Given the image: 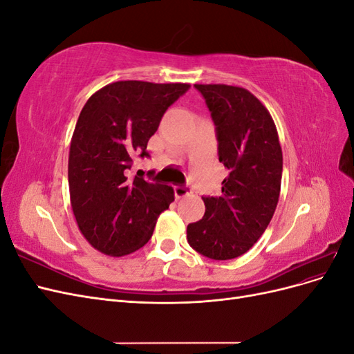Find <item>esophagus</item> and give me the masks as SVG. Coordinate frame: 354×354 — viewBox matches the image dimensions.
<instances>
[{
	"label": "esophagus",
	"mask_w": 354,
	"mask_h": 354,
	"mask_svg": "<svg viewBox=\"0 0 354 354\" xmlns=\"http://www.w3.org/2000/svg\"><path fill=\"white\" fill-rule=\"evenodd\" d=\"M190 192H192V190H190L187 186H176V187H174V195H176L177 199H181V198L187 196V195L190 194Z\"/></svg>",
	"instance_id": "34e87169"
}]
</instances>
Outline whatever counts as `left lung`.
Instances as JSON below:
<instances>
[{"label":"left lung","mask_w":354,"mask_h":354,"mask_svg":"<svg viewBox=\"0 0 354 354\" xmlns=\"http://www.w3.org/2000/svg\"><path fill=\"white\" fill-rule=\"evenodd\" d=\"M216 124L218 159L229 169L221 196L202 198L205 214L187 226V242L212 260L252 248L273 217L282 183V147L270 112L246 88L195 84Z\"/></svg>","instance_id":"left-lung-1"}]
</instances>
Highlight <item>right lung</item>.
<instances>
[{"label":"right lung","instance_id":"add662e5","mask_svg":"<svg viewBox=\"0 0 354 354\" xmlns=\"http://www.w3.org/2000/svg\"><path fill=\"white\" fill-rule=\"evenodd\" d=\"M190 84L116 81L84 104L71 140L68 178L73 216L87 242L106 255L124 257L152 238L174 189L134 177L136 155L149 156L147 142L160 118Z\"/></svg>","mask_w":354,"mask_h":354}]
</instances>
